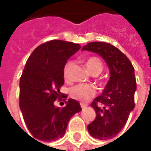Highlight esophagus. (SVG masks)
Here are the masks:
<instances>
[{
	"label": "esophagus",
	"instance_id": "34e87169",
	"mask_svg": "<svg viewBox=\"0 0 151 151\" xmlns=\"http://www.w3.org/2000/svg\"><path fill=\"white\" fill-rule=\"evenodd\" d=\"M86 106H87V105L86 104H81V107H82V109H83V108H85Z\"/></svg>",
	"mask_w": 151,
	"mask_h": 151
}]
</instances>
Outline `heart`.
Instances as JSON below:
<instances>
[{
    "label": "heart",
    "mask_w": 151,
    "mask_h": 151,
    "mask_svg": "<svg viewBox=\"0 0 151 151\" xmlns=\"http://www.w3.org/2000/svg\"><path fill=\"white\" fill-rule=\"evenodd\" d=\"M72 66V61H68L63 69V77L65 81H69L70 78V69ZM86 66L90 72L94 75H98L104 69V63L96 56L89 57L86 60ZM70 97L75 100L86 103L89 101L96 95L95 89L91 86L85 84H78L73 86L69 90Z\"/></svg>",
    "instance_id": "1"
}]
</instances>
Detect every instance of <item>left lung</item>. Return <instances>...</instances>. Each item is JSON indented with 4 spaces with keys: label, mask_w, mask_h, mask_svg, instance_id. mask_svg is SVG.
<instances>
[{
    "label": "left lung",
    "mask_w": 151,
    "mask_h": 151,
    "mask_svg": "<svg viewBox=\"0 0 151 151\" xmlns=\"http://www.w3.org/2000/svg\"><path fill=\"white\" fill-rule=\"evenodd\" d=\"M82 50L98 53L110 69L111 77L104 91L91 104L96 117L87 126L93 137L110 139L121 131L135 107L137 82L134 68L129 58L110 43L91 42Z\"/></svg>",
    "instance_id": "obj_1"
}]
</instances>
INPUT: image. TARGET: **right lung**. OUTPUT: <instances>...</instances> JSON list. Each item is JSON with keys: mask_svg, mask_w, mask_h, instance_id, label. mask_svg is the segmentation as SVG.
<instances>
[{"mask_svg": "<svg viewBox=\"0 0 151 151\" xmlns=\"http://www.w3.org/2000/svg\"><path fill=\"white\" fill-rule=\"evenodd\" d=\"M81 45L52 40L40 44L27 60L20 78L19 106L30 133L38 140L52 142L62 137L70 118L82 110L78 101L60 93L63 69ZM65 101L63 108L54 102Z\"/></svg>", "mask_w": 151, "mask_h": 151, "instance_id": "add662e5", "label": "right lung"}]
</instances>
